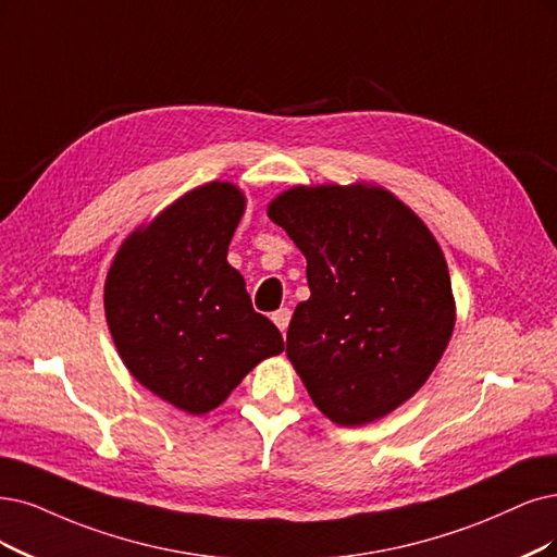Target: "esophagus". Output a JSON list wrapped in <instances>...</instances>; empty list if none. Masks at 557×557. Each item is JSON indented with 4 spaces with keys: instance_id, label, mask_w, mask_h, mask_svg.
Here are the masks:
<instances>
[{
    "instance_id": "obj_1",
    "label": "esophagus",
    "mask_w": 557,
    "mask_h": 557,
    "mask_svg": "<svg viewBox=\"0 0 557 557\" xmlns=\"http://www.w3.org/2000/svg\"><path fill=\"white\" fill-rule=\"evenodd\" d=\"M273 321H275V325L280 327L282 333H286V327H289V321H292V310H289V307H280L277 312H273Z\"/></svg>"
}]
</instances>
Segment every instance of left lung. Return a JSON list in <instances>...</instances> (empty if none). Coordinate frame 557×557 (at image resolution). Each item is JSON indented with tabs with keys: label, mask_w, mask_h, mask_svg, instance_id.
<instances>
[{
	"label": "left lung",
	"mask_w": 557,
	"mask_h": 557,
	"mask_svg": "<svg viewBox=\"0 0 557 557\" xmlns=\"http://www.w3.org/2000/svg\"><path fill=\"white\" fill-rule=\"evenodd\" d=\"M268 218L307 259L312 296L286 333L307 393L342 426L387 416L424 385L455 327L436 238L376 185H298L271 201Z\"/></svg>",
	"instance_id": "1"
}]
</instances>
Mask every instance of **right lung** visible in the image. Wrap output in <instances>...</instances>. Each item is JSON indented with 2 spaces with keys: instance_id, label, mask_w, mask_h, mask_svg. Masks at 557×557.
<instances>
[{
  "instance_id": "add662e5",
  "label": "right lung",
  "mask_w": 557,
  "mask_h": 557,
  "mask_svg": "<svg viewBox=\"0 0 557 557\" xmlns=\"http://www.w3.org/2000/svg\"><path fill=\"white\" fill-rule=\"evenodd\" d=\"M243 211L236 185L206 183L137 230L108 273L106 317L123 364L190 416L209 413L255 364L284 351L226 263Z\"/></svg>"
}]
</instances>
